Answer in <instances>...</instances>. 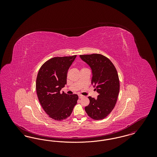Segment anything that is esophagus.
I'll list each match as a JSON object with an SVG mask.
<instances>
[{"mask_svg": "<svg viewBox=\"0 0 157 157\" xmlns=\"http://www.w3.org/2000/svg\"><path fill=\"white\" fill-rule=\"evenodd\" d=\"M78 97H79V99H81V98H82L83 97V96L82 95H78Z\"/></svg>", "mask_w": 157, "mask_h": 157, "instance_id": "obj_1", "label": "esophagus"}]
</instances>
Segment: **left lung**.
I'll list each match as a JSON object with an SVG mask.
<instances>
[{
  "mask_svg": "<svg viewBox=\"0 0 157 157\" xmlns=\"http://www.w3.org/2000/svg\"><path fill=\"white\" fill-rule=\"evenodd\" d=\"M81 59L90 67L91 83L98 93L97 98L89 97L90 104L85 110L94 120L104 119L116 104L120 92L118 72L112 62L101 54L84 55Z\"/></svg>",
  "mask_w": 157,
  "mask_h": 157,
  "instance_id": "8db88e82",
  "label": "left lung"
}]
</instances>
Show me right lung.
Listing matches in <instances>:
<instances>
[{
    "label": "right lung",
    "instance_id": "right-lung-1",
    "mask_svg": "<svg viewBox=\"0 0 157 157\" xmlns=\"http://www.w3.org/2000/svg\"><path fill=\"white\" fill-rule=\"evenodd\" d=\"M76 55L51 58L40 67L37 74L36 89L39 102L53 120L69 117L77 104L76 94L67 95L60 91L67 84V72Z\"/></svg>",
    "mask_w": 157,
    "mask_h": 157
}]
</instances>
